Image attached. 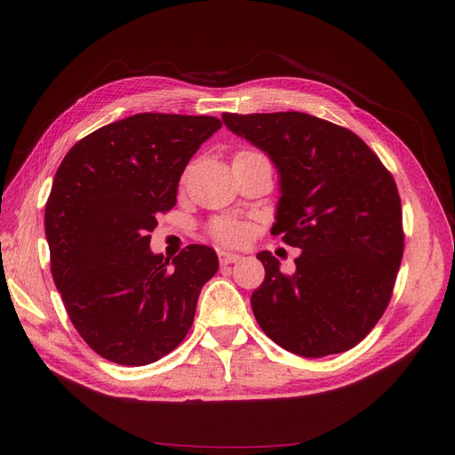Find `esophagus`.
<instances>
[{
	"label": "esophagus",
	"instance_id": "1",
	"mask_svg": "<svg viewBox=\"0 0 455 455\" xmlns=\"http://www.w3.org/2000/svg\"><path fill=\"white\" fill-rule=\"evenodd\" d=\"M218 256H220V261H222V264H233V261H237L241 258V254L228 252V251H220Z\"/></svg>",
	"mask_w": 455,
	"mask_h": 455
}]
</instances>
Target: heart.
Segmentation results:
<instances>
[{
	"label": "heart",
	"mask_w": 455,
	"mask_h": 455,
	"mask_svg": "<svg viewBox=\"0 0 455 455\" xmlns=\"http://www.w3.org/2000/svg\"><path fill=\"white\" fill-rule=\"evenodd\" d=\"M211 231L218 241H222L226 244H237L244 239V228L237 222H233V220H226V218L214 220Z\"/></svg>",
	"instance_id": "obj_1"
}]
</instances>
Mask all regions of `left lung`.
I'll return each instance as SVG.
<instances>
[{
	"instance_id": "1",
	"label": "left lung",
	"mask_w": 455,
	"mask_h": 455,
	"mask_svg": "<svg viewBox=\"0 0 455 455\" xmlns=\"http://www.w3.org/2000/svg\"><path fill=\"white\" fill-rule=\"evenodd\" d=\"M224 125L267 154L281 197L273 235L301 254L286 275L256 258L266 279L251 304L261 330L299 356L343 353L387 307L404 251L396 184L355 132L301 112L222 114Z\"/></svg>"
}]
</instances>
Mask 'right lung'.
<instances>
[{
	"label": "right lung",
	"instance_id": "obj_1",
	"mask_svg": "<svg viewBox=\"0 0 455 455\" xmlns=\"http://www.w3.org/2000/svg\"><path fill=\"white\" fill-rule=\"evenodd\" d=\"M220 127L211 116L136 114L79 140L54 174L45 206L51 273L79 336L108 361L156 363L194 323L218 256L189 244L171 266L151 252L149 231Z\"/></svg>",
	"mask_w": 455,
	"mask_h": 455
}]
</instances>
